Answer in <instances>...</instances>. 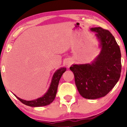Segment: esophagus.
<instances>
[{
	"instance_id": "1",
	"label": "esophagus",
	"mask_w": 127,
	"mask_h": 127,
	"mask_svg": "<svg viewBox=\"0 0 127 127\" xmlns=\"http://www.w3.org/2000/svg\"><path fill=\"white\" fill-rule=\"evenodd\" d=\"M69 64H68V66H69Z\"/></svg>"
}]
</instances>
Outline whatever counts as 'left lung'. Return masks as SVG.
<instances>
[{"instance_id": "obj_1", "label": "left lung", "mask_w": 127, "mask_h": 127, "mask_svg": "<svg viewBox=\"0 0 127 127\" xmlns=\"http://www.w3.org/2000/svg\"><path fill=\"white\" fill-rule=\"evenodd\" d=\"M101 48L91 64L72 65L76 86L83 98L95 99L106 95L115 86L121 72V51L115 38L109 31L92 28Z\"/></svg>"}]
</instances>
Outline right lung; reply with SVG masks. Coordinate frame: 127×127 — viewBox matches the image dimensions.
<instances>
[{
	"label": "right lung",
	"mask_w": 127,
	"mask_h": 127,
	"mask_svg": "<svg viewBox=\"0 0 127 127\" xmlns=\"http://www.w3.org/2000/svg\"><path fill=\"white\" fill-rule=\"evenodd\" d=\"M66 70V67H61L55 71L52 78V80L50 84V87L47 91L45 93L43 96L33 100H26L22 99L16 95H14L18 100H20L22 103L31 107H40L44 106L50 104L53 102L56 96V94L58 89L59 81L61 77L62 74Z\"/></svg>",
	"instance_id": "1"
}]
</instances>
